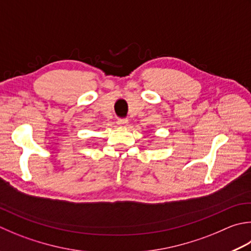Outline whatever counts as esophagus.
<instances>
[{
  "instance_id": "1",
  "label": "esophagus",
  "mask_w": 251,
  "mask_h": 251,
  "mask_svg": "<svg viewBox=\"0 0 251 251\" xmlns=\"http://www.w3.org/2000/svg\"><path fill=\"white\" fill-rule=\"evenodd\" d=\"M117 125H119V126H126L127 124H128V120H127V119H119V120H117Z\"/></svg>"
}]
</instances>
